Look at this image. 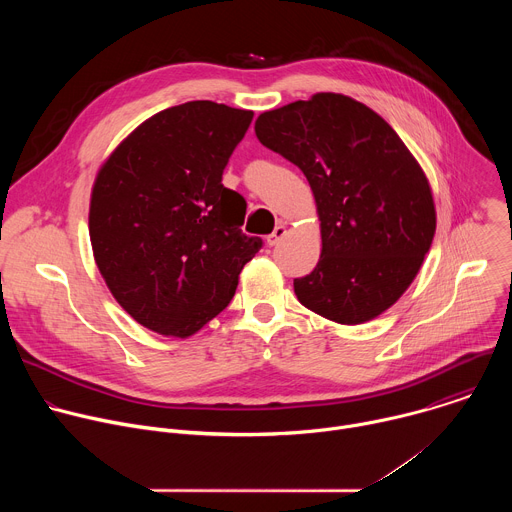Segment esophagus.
<instances>
[{
	"label": "esophagus",
	"mask_w": 512,
	"mask_h": 512,
	"mask_svg": "<svg viewBox=\"0 0 512 512\" xmlns=\"http://www.w3.org/2000/svg\"><path fill=\"white\" fill-rule=\"evenodd\" d=\"M285 227L283 225H277L275 229H273V233L271 235H267V245L269 247H275V245H279V241L285 237Z\"/></svg>",
	"instance_id": "1"
}]
</instances>
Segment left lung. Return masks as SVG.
I'll use <instances>...</instances> for the list:
<instances>
[{"label": "left lung", "instance_id": "left-lung-1", "mask_svg": "<svg viewBox=\"0 0 512 512\" xmlns=\"http://www.w3.org/2000/svg\"><path fill=\"white\" fill-rule=\"evenodd\" d=\"M255 133L304 172L316 198L322 255L294 279L298 300L338 324L383 314L415 279L435 233L427 178L401 137L336 93L265 111Z\"/></svg>", "mask_w": 512, "mask_h": 512}]
</instances>
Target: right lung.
<instances>
[{
	"instance_id": "obj_1",
	"label": "right lung",
	"mask_w": 512,
	"mask_h": 512,
	"mask_svg": "<svg viewBox=\"0 0 512 512\" xmlns=\"http://www.w3.org/2000/svg\"><path fill=\"white\" fill-rule=\"evenodd\" d=\"M253 111L188 101L141 123L99 170L89 212L97 267L121 308L164 336L198 332L233 300L263 241L223 186Z\"/></svg>"
}]
</instances>
